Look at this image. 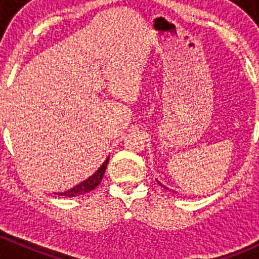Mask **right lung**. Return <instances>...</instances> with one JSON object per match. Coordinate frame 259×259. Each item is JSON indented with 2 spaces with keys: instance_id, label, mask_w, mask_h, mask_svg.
Here are the masks:
<instances>
[{
  "instance_id": "1",
  "label": "right lung",
  "mask_w": 259,
  "mask_h": 259,
  "mask_svg": "<svg viewBox=\"0 0 259 259\" xmlns=\"http://www.w3.org/2000/svg\"><path fill=\"white\" fill-rule=\"evenodd\" d=\"M108 163H109V156L106 158V160L104 161L103 165H101L100 168H99L98 170L93 174V176L89 177L88 179L83 180V182H81L80 184H77L76 187L71 188V189L65 190V192H62V193H57V195H62V197L71 198V197H76V195L85 194V193H89V192H91V190H94L99 184H100L101 180H103L104 173H105Z\"/></svg>"
}]
</instances>
